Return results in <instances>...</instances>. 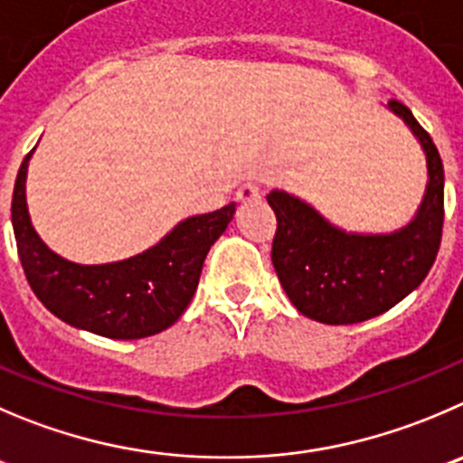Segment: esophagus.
<instances>
[{
  "label": "esophagus",
  "mask_w": 463,
  "mask_h": 463,
  "mask_svg": "<svg viewBox=\"0 0 463 463\" xmlns=\"http://www.w3.org/2000/svg\"><path fill=\"white\" fill-rule=\"evenodd\" d=\"M257 200H261V191H259L257 184L248 182L236 191V202H243L245 204V202H257Z\"/></svg>",
  "instance_id": "1"
}]
</instances>
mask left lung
<instances>
[{"label": "left lung", "instance_id": "8db88e82", "mask_svg": "<svg viewBox=\"0 0 463 463\" xmlns=\"http://www.w3.org/2000/svg\"><path fill=\"white\" fill-rule=\"evenodd\" d=\"M389 109L413 131L427 158V188L407 227L393 234H347L314 206L272 191L277 215L272 266L295 309L325 325H354L384 314L420 286L443 234V163L434 140L398 99Z\"/></svg>", "mask_w": 463, "mask_h": 463}]
</instances>
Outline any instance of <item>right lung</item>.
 Wrapping results in <instances>:
<instances>
[{"label":"right lung","mask_w":463,"mask_h":463,"mask_svg":"<svg viewBox=\"0 0 463 463\" xmlns=\"http://www.w3.org/2000/svg\"><path fill=\"white\" fill-rule=\"evenodd\" d=\"M31 152L17 170L11 218L17 254L38 300L72 327L122 341L154 336L177 323L191 305L211 245L234 218V202L186 218L143 254L81 266L52 252L31 224L24 195Z\"/></svg>","instance_id":"obj_1"}]
</instances>
